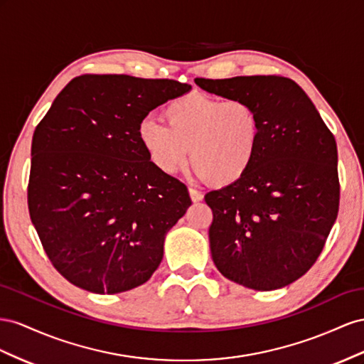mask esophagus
<instances>
[{"label":"esophagus","instance_id":"1","mask_svg":"<svg viewBox=\"0 0 364 364\" xmlns=\"http://www.w3.org/2000/svg\"><path fill=\"white\" fill-rule=\"evenodd\" d=\"M189 195H191V200L193 201V203H200V201H203V198H204V195L201 193V192H198L196 189H189Z\"/></svg>","mask_w":364,"mask_h":364}]
</instances>
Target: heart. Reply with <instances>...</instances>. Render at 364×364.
Listing matches in <instances>:
<instances>
[{
  "instance_id": "b5f03b06",
  "label": "heart",
  "mask_w": 364,
  "mask_h": 364,
  "mask_svg": "<svg viewBox=\"0 0 364 364\" xmlns=\"http://www.w3.org/2000/svg\"><path fill=\"white\" fill-rule=\"evenodd\" d=\"M164 123L143 119L137 136L149 161L163 173L180 171L188 160L201 178L216 186L240 181L252 169L261 124L250 103L191 92L172 100Z\"/></svg>"
}]
</instances>
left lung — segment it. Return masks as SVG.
<instances>
[{
    "label": "left lung",
    "mask_w": 364,
    "mask_h": 364,
    "mask_svg": "<svg viewBox=\"0 0 364 364\" xmlns=\"http://www.w3.org/2000/svg\"><path fill=\"white\" fill-rule=\"evenodd\" d=\"M195 84L248 102L261 124L252 169L204 196L213 212V262L224 277L256 291L293 284L314 265L337 220L336 139L288 77H196Z\"/></svg>",
    "instance_id": "1"
}]
</instances>
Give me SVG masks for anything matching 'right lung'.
I'll return each instance as SVG.
<instances>
[{"mask_svg":"<svg viewBox=\"0 0 364 364\" xmlns=\"http://www.w3.org/2000/svg\"><path fill=\"white\" fill-rule=\"evenodd\" d=\"M172 79L84 75L68 82L32 140L28 212L70 284L117 294L149 280L164 237L192 204L137 136L149 111L191 91Z\"/></svg>","mask_w":364,"mask_h":364,"instance_id":"right-lung-1","label":"right lung"}]
</instances>
